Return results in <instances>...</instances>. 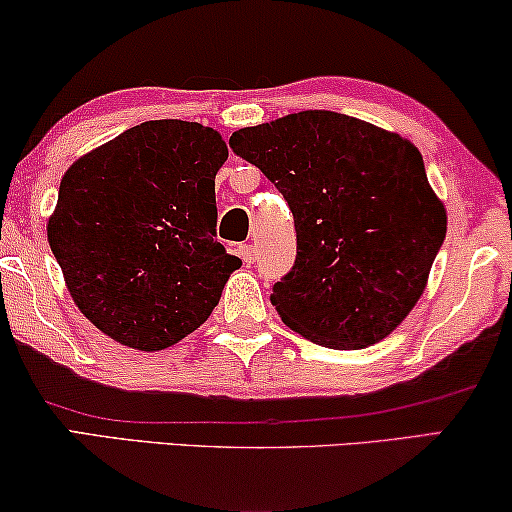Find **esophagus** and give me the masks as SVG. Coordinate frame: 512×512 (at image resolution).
Segmentation results:
<instances>
[{"label": "esophagus", "mask_w": 512, "mask_h": 512, "mask_svg": "<svg viewBox=\"0 0 512 512\" xmlns=\"http://www.w3.org/2000/svg\"><path fill=\"white\" fill-rule=\"evenodd\" d=\"M237 254H240L244 265H254L256 263L254 244H240V247H237Z\"/></svg>", "instance_id": "esophagus-1"}]
</instances>
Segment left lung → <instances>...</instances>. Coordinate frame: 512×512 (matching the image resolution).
<instances>
[{"label": "left lung", "instance_id": "obj_1", "mask_svg": "<svg viewBox=\"0 0 512 512\" xmlns=\"http://www.w3.org/2000/svg\"><path fill=\"white\" fill-rule=\"evenodd\" d=\"M230 146L293 212L296 263L270 296L284 324L331 349H363L396 331L447 230L417 146L319 109L237 130Z\"/></svg>", "mask_w": 512, "mask_h": 512}]
</instances>
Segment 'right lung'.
Listing matches in <instances>:
<instances>
[{
    "label": "right lung",
    "mask_w": 512,
    "mask_h": 512,
    "mask_svg": "<svg viewBox=\"0 0 512 512\" xmlns=\"http://www.w3.org/2000/svg\"><path fill=\"white\" fill-rule=\"evenodd\" d=\"M226 158L216 130L165 118L69 165L48 244L76 307L111 340L158 352L209 319L242 265L214 237Z\"/></svg>",
    "instance_id": "1"
}]
</instances>
